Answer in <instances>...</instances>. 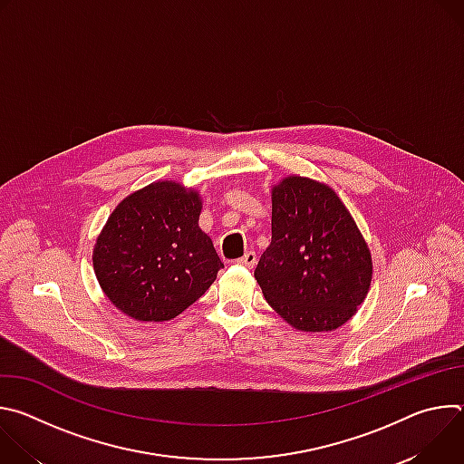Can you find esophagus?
I'll return each mask as SVG.
<instances>
[{"instance_id":"esophagus-1","label":"esophagus","mask_w":464,"mask_h":464,"mask_svg":"<svg viewBox=\"0 0 464 464\" xmlns=\"http://www.w3.org/2000/svg\"><path fill=\"white\" fill-rule=\"evenodd\" d=\"M237 262H238V264H242V266H246V268H255V264H256V255H255V251H246V253H244V256H242V258H238Z\"/></svg>"}]
</instances>
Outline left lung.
Here are the masks:
<instances>
[{
	"instance_id": "8db88e82",
	"label": "left lung",
	"mask_w": 464,
	"mask_h": 464,
	"mask_svg": "<svg viewBox=\"0 0 464 464\" xmlns=\"http://www.w3.org/2000/svg\"><path fill=\"white\" fill-rule=\"evenodd\" d=\"M255 279L268 304L303 333H330L358 312L372 256L333 187L297 174L272 185V242Z\"/></svg>"
}]
</instances>
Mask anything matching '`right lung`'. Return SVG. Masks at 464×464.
I'll list each match as a JSON object with an SVG mask.
<instances>
[{
  "label": "right lung",
  "instance_id": "1",
  "mask_svg": "<svg viewBox=\"0 0 464 464\" xmlns=\"http://www.w3.org/2000/svg\"><path fill=\"white\" fill-rule=\"evenodd\" d=\"M202 196L174 179L128 194L93 246L95 277L124 315L169 321L200 299L224 268L198 226Z\"/></svg>",
  "mask_w": 464,
  "mask_h": 464
}]
</instances>
